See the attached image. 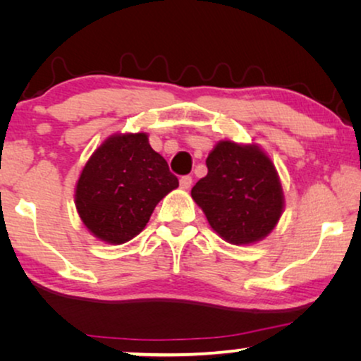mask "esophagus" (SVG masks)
I'll return each mask as SVG.
<instances>
[{
	"mask_svg": "<svg viewBox=\"0 0 361 361\" xmlns=\"http://www.w3.org/2000/svg\"><path fill=\"white\" fill-rule=\"evenodd\" d=\"M192 185V177L190 176H182L180 177V187L182 189H189Z\"/></svg>",
	"mask_w": 361,
	"mask_h": 361,
	"instance_id": "esophagus-1",
	"label": "esophagus"
}]
</instances>
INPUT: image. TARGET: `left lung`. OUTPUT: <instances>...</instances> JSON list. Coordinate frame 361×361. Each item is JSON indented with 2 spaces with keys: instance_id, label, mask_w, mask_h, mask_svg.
<instances>
[{
  "instance_id": "8db88e82",
  "label": "left lung",
  "mask_w": 361,
  "mask_h": 361,
  "mask_svg": "<svg viewBox=\"0 0 361 361\" xmlns=\"http://www.w3.org/2000/svg\"><path fill=\"white\" fill-rule=\"evenodd\" d=\"M192 199L212 228L233 245L263 240L283 214V189L273 162L258 146L220 141L207 157Z\"/></svg>"
}]
</instances>
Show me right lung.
Wrapping results in <instances>:
<instances>
[{
  "mask_svg": "<svg viewBox=\"0 0 361 361\" xmlns=\"http://www.w3.org/2000/svg\"><path fill=\"white\" fill-rule=\"evenodd\" d=\"M179 187L145 133L108 137L77 182L78 215L97 238L121 245L145 228L162 197Z\"/></svg>",
  "mask_w": 361,
  "mask_h": 361,
  "instance_id": "obj_1",
  "label": "right lung"
}]
</instances>
